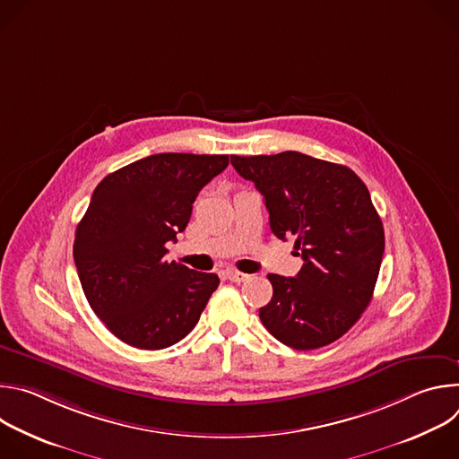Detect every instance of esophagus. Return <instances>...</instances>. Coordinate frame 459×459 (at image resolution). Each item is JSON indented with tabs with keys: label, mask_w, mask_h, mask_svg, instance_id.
<instances>
[{
	"label": "esophagus",
	"mask_w": 459,
	"mask_h": 459,
	"mask_svg": "<svg viewBox=\"0 0 459 459\" xmlns=\"http://www.w3.org/2000/svg\"><path fill=\"white\" fill-rule=\"evenodd\" d=\"M225 274H227V278H229L230 281H234V283H241V281H247V280H248V274H243V273L234 271V269H229Z\"/></svg>",
	"instance_id": "esophagus-1"
}]
</instances>
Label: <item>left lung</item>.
Here are the masks:
<instances>
[{
	"label": "left lung",
	"instance_id": "obj_1",
	"mask_svg": "<svg viewBox=\"0 0 459 459\" xmlns=\"http://www.w3.org/2000/svg\"><path fill=\"white\" fill-rule=\"evenodd\" d=\"M230 163L264 195L274 236H294L303 257L296 278L267 276L274 292L261 323L296 351L340 340L368 307L385 250L367 185L345 165L294 151Z\"/></svg>",
	"mask_w": 459,
	"mask_h": 459
}]
</instances>
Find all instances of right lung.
I'll use <instances>...</instances> for the list:
<instances>
[{
	"label": "right lung",
	"mask_w": 459,
	"mask_h": 459,
	"mask_svg": "<svg viewBox=\"0 0 459 459\" xmlns=\"http://www.w3.org/2000/svg\"><path fill=\"white\" fill-rule=\"evenodd\" d=\"M227 154H152L100 181L76 229L74 264L85 298L107 329L136 349L183 340L220 285L216 274L165 259L200 190Z\"/></svg>",
	"instance_id": "add662e5"
}]
</instances>
